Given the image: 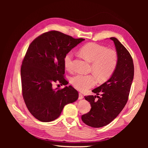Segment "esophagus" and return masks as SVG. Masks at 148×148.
<instances>
[{
    "label": "esophagus",
    "instance_id": "esophagus-1",
    "mask_svg": "<svg viewBox=\"0 0 148 148\" xmlns=\"http://www.w3.org/2000/svg\"><path fill=\"white\" fill-rule=\"evenodd\" d=\"M83 98V95L81 94V93H79V99H82Z\"/></svg>",
    "mask_w": 148,
    "mask_h": 148
}]
</instances>
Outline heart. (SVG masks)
<instances>
[{"instance_id": "heart-1", "label": "heart", "mask_w": 148, "mask_h": 148, "mask_svg": "<svg viewBox=\"0 0 148 148\" xmlns=\"http://www.w3.org/2000/svg\"><path fill=\"white\" fill-rule=\"evenodd\" d=\"M83 57L92 63L91 70L100 81L107 80L113 74L118 64V54L113 50L96 43H89L80 50ZM64 66L67 70L73 67V53H67L64 58ZM73 86L82 92L86 91L94 86L97 78L94 75L77 74L71 80Z\"/></svg>"}]
</instances>
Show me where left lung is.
Listing matches in <instances>:
<instances>
[{"label": "left lung", "mask_w": 148, "mask_h": 148, "mask_svg": "<svg viewBox=\"0 0 148 148\" xmlns=\"http://www.w3.org/2000/svg\"><path fill=\"white\" fill-rule=\"evenodd\" d=\"M118 54V64L110 78L92 91L97 95L85 96L90 103V110L82 116V121L93 128H100L109 124L122 110L127 103L134 78V64L131 54L114 37ZM100 93L101 97L98 95ZM97 97L98 99L95 98Z\"/></svg>", "instance_id": "8db88e82"}]
</instances>
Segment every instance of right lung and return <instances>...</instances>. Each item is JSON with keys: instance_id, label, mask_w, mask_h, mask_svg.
<instances>
[{"instance_id": "add662e5", "label": "right lung", "mask_w": 148, "mask_h": 148, "mask_svg": "<svg viewBox=\"0 0 148 148\" xmlns=\"http://www.w3.org/2000/svg\"><path fill=\"white\" fill-rule=\"evenodd\" d=\"M84 39H75L56 30L39 36L31 42L22 62V94L30 113L41 122H51L60 115L65 105L78 99L73 86L53 89L58 81L64 85V58Z\"/></svg>"}]
</instances>
